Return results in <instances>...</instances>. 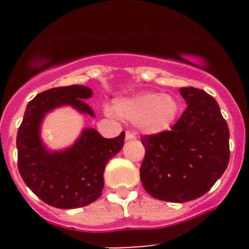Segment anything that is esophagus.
Wrapping results in <instances>:
<instances>
[{"mask_svg":"<svg viewBox=\"0 0 249 249\" xmlns=\"http://www.w3.org/2000/svg\"><path fill=\"white\" fill-rule=\"evenodd\" d=\"M136 139V136L132 132H130V131H126V133H125V141H134Z\"/></svg>","mask_w":249,"mask_h":249,"instance_id":"34e87169","label":"esophagus"}]
</instances>
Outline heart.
Here are the masks:
<instances>
[{
	"mask_svg": "<svg viewBox=\"0 0 249 249\" xmlns=\"http://www.w3.org/2000/svg\"><path fill=\"white\" fill-rule=\"evenodd\" d=\"M117 116L136 123L146 133L158 134L170 130L178 118L180 104L172 95L144 92L116 103Z\"/></svg>",
	"mask_w": 249,
	"mask_h": 249,
	"instance_id": "heart-1",
	"label": "heart"
}]
</instances>
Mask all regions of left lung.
<instances>
[{
	"mask_svg": "<svg viewBox=\"0 0 249 249\" xmlns=\"http://www.w3.org/2000/svg\"><path fill=\"white\" fill-rule=\"evenodd\" d=\"M187 107L171 131L142 136L141 180L153 198L186 202L207 193L230 161V130L215 99L181 88Z\"/></svg>",
	"mask_w": 249,
	"mask_h": 249,
	"instance_id": "obj_1",
	"label": "left lung"
}]
</instances>
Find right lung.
<instances>
[{
	"instance_id": "right-lung-1",
	"label": "right lung",
	"mask_w": 249,
	"mask_h": 249,
	"mask_svg": "<svg viewBox=\"0 0 249 249\" xmlns=\"http://www.w3.org/2000/svg\"><path fill=\"white\" fill-rule=\"evenodd\" d=\"M92 90L83 85L53 88L28 103L17 131V162L22 179L34 193L53 207L87 206L102 196L105 165L124 146L125 132L107 139L95 128H84L72 146L49 151L41 139V124L53 108L70 105L95 117L83 99Z\"/></svg>"
}]
</instances>
